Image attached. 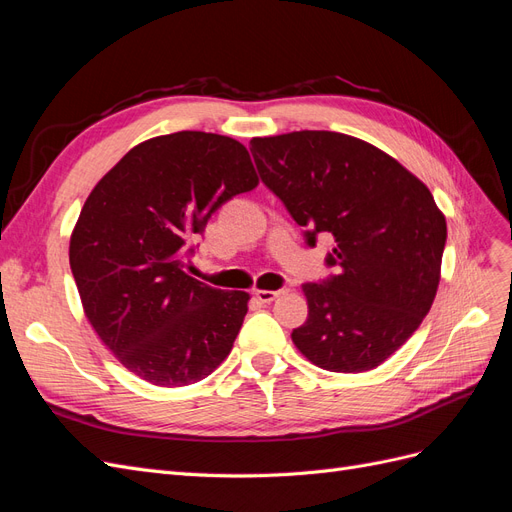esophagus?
Returning a JSON list of instances; mask_svg holds the SVG:
<instances>
[{"instance_id": "obj_1", "label": "esophagus", "mask_w": 512, "mask_h": 512, "mask_svg": "<svg viewBox=\"0 0 512 512\" xmlns=\"http://www.w3.org/2000/svg\"><path fill=\"white\" fill-rule=\"evenodd\" d=\"M286 290H256V299L260 301V303H271V301H275L277 297H282Z\"/></svg>"}]
</instances>
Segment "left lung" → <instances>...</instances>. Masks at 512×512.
Segmentation results:
<instances>
[{
  "instance_id": "left-lung-1",
  "label": "left lung",
  "mask_w": 512,
  "mask_h": 512,
  "mask_svg": "<svg viewBox=\"0 0 512 512\" xmlns=\"http://www.w3.org/2000/svg\"><path fill=\"white\" fill-rule=\"evenodd\" d=\"M258 173L305 226L335 239L339 273L303 284L307 320L292 342L337 374L376 369L404 346L436 299L446 218L427 185L389 153L348 134L252 138Z\"/></svg>"
}]
</instances>
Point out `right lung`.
<instances>
[{"instance_id": "add662e5", "label": "right lung", "mask_w": 512, "mask_h": 512, "mask_svg": "<svg viewBox=\"0 0 512 512\" xmlns=\"http://www.w3.org/2000/svg\"><path fill=\"white\" fill-rule=\"evenodd\" d=\"M258 175L230 136L183 130L138 143L96 183L70 235L83 312L115 359L145 382L188 386L232 350L250 292L183 271L188 243Z\"/></svg>"}]
</instances>
